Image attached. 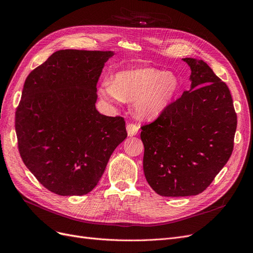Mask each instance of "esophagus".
<instances>
[{
	"label": "esophagus",
	"instance_id": "obj_1",
	"mask_svg": "<svg viewBox=\"0 0 253 253\" xmlns=\"http://www.w3.org/2000/svg\"><path fill=\"white\" fill-rule=\"evenodd\" d=\"M138 128H139V127H138V125H136V124H133V123L127 124L126 129H127L128 135H129V136H134V135H136L137 132H138Z\"/></svg>",
	"mask_w": 253,
	"mask_h": 253
}]
</instances>
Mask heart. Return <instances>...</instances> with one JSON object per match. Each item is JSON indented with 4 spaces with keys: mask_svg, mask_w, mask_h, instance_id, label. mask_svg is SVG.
Returning <instances> with one entry per match:
<instances>
[{
    "mask_svg": "<svg viewBox=\"0 0 253 253\" xmlns=\"http://www.w3.org/2000/svg\"><path fill=\"white\" fill-rule=\"evenodd\" d=\"M177 88L174 74L145 68L118 73L113 83L106 82L99 87V94L111 101H134L136 116L150 119L164 111Z\"/></svg>",
    "mask_w": 253,
    "mask_h": 253,
    "instance_id": "1",
    "label": "heart"
}]
</instances>
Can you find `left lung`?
Wrapping results in <instances>:
<instances>
[{
  "label": "left lung",
  "mask_w": 253,
  "mask_h": 253,
  "mask_svg": "<svg viewBox=\"0 0 253 253\" xmlns=\"http://www.w3.org/2000/svg\"><path fill=\"white\" fill-rule=\"evenodd\" d=\"M182 60L192 71L191 90L140 127L145 178L164 197L205 191L229 161L237 128L227 84L203 60Z\"/></svg>",
  "instance_id": "obj_1"
}]
</instances>
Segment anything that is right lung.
<instances>
[{"instance_id": "1", "label": "right lung", "mask_w": 253, "mask_h": 253, "mask_svg": "<svg viewBox=\"0 0 253 253\" xmlns=\"http://www.w3.org/2000/svg\"><path fill=\"white\" fill-rule=\"evenodd\" d=\"M113 55L59 50L25 80L15 113L18 151L38 181L56 195L91 192L127 137L124 118L95 108L98 79Z\"/></svg>"}]
</instances>
